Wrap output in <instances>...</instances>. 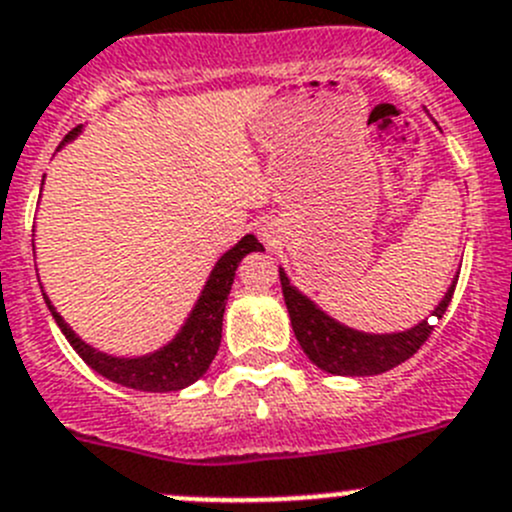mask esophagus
Returning <instances> with one entry per match:
<instances>
[{"label":"esophagus","mask_w":512,"mask_h":512,"mask_svg":"<svg viewBox=\"0 0 512 512\" xmlns=\"http://www.w3.org/2000/svg\"><path fill=\"white\" fill-rule=\"evenodd\" d=\"M260 237L265 242H272V240H275V229H272L270 224H262V227H260Z\"/></svg>","instance_id":"esophagus-1"}]
</instances>
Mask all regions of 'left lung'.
<instances>
[{
  "label": "left lung",
  "mask_w": 512,
  "mask_h": 512,
  "mask_svg": "<svg viewBox=\"0 0 512 512\" xmlns=\"http://www.w3.org/2000/svg\"><path fill=\"white\" fill-rule=\"evenodd\" d=\"M280 285H283V298L290 313V326L305 356L313 361L318 369L328 371L333 376H376L394 366L404 364L419 351L424 341L432 333V323L424 318L417 326L407 331L394 333H366L358 328L346 326L328 315L321 305L300 293L290 283L288 272L280 267ZM457 275L447 288L444 298L432 310V318H442L452 293H455Z\"/></svg>",
  "instance_id": "obj_1"
}]
</instances>
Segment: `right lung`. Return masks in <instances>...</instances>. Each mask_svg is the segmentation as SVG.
Masks as SVG:
<instances>
[{
	"instance_id": "add662e5",
	"label": "right lung",
	"mask_w": 512,
	"mask_h": 512,
	"mask_svg": "<svg viewBox=\"0 0 512 512\" xmlns=\"http://www.w3.org/2000/svg\"><path fill=\"white\" fill-rule=\"evenodd\" d=\"M80 131H83V126L73 128L68 136L62 138L57 151L68 146L70 141H75ZM260 250H265V247L257 242L255 234H245L237 245L229 247L214 262L197 303L189 310V315L184 318L179 331L174 333V338L166 341L161 348H156V351L141 353V356H113V353H105L100 348L90 346L57 313V308L50 303L45 290H42V298H45L55 323L60 326L62 336L68 338L75 353L83 358L90 369L98 371L100 376H105L113 384L128 386V389L136 391H154V394H159V391H179L202 379L209 366H212L214 356L219 351V341H222V315L224 305H227V295L234 283V272H237L242 257Z\"/></svg>"
}]
</instances>
